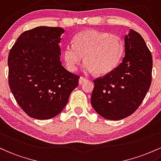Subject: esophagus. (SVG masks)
<instances>
[{"label": "esophagus", "mask_w": 161, "mask_h": 161, "mask_svg": "<svg viewBox=\"0 0 161 161\" xmlns=\"http://www.w3.org/2000/svg\"><path fill=\"white\" fill-rule=\"evenodd\" d=\"M86 80V77H80V79H79V84H82L83 82H84V81H85Z\"/></svg>", "instance_id": "34e87169"}]
</instances>
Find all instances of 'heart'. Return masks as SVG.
Returning a JSON list of instances; mask_svg holds the SVG:
<instances>
[{
    "instance_id": "obj_1",
    "label": "heart",
    "mask_w": 161,
    "mask_h": 161,
    "mask_svg": "<svg viewBox=\"0 0 161 161\" xmlns=\"http://www.w3.org/2000/svg\"><path fill=\"white\" fill-rule=\"evenodd\" d=\"M124 52V42L119 36L88 30L75 36L74 45L64 47L63 58L67 68L75 71L84 56V71L103 76L118 66Z\"/></svg>"
}]
</instances>
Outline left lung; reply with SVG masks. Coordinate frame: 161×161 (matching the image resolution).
Here are the masks:
<instances>
[{
  "instance_id": "8db88e82",
  "label": "left lung",
  "mask_w": 161,
  "mask_h": 161,
  "mask_svg": "<svg viewBox=\"0 0 161 161\" xmlns=\"http://www.w3.org/2000/svg\"><path fill=\"white\" fill-rule=\"evenodd\" d=\"M125 57L111 73L93 80L91 105L109 120H120L136 111L151 84L152 55L138 32L125 36Z\"/></svg>"
}]
</instances>
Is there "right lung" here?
Listing matches in <instances>:
<instances>
[{
  "label": "right lung",
  "instance_id": "right-lung-1",
  "mask_svg": "<svg viewBox=\"0 0 161 161\" xmlns=\"http://www.w3.org/2000/svg\"><path fill=\"white\" fill-rule=\"evenodd\" d=\"M61 27L38 26L23 32L8 55V82L18 105L29 116L49 119L68 103L80 77L60 61Z\"/></svg>",
  "mask_w": 161,
  "mask_h": 161
}]
</instances>
